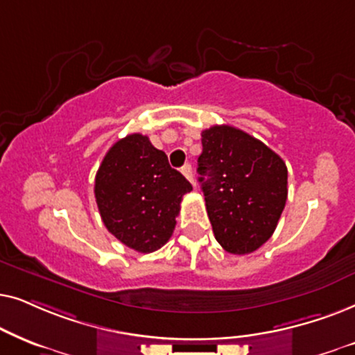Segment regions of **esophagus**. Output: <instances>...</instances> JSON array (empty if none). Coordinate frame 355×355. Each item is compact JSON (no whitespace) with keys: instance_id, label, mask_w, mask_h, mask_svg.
<instances>
[{"instance_id":"obj_1","label":"esophagus","mask_w":355,"mask_h":355,"mask_svg":"<svg viewBox=\"0 0 355 355\" xmlns=\"http://www.w3.org/2000/svg\"><path fill=\"white\" fill-rule=\"evenodd\" d=\"M182 173L185 175V177L193 183V185H196V183H195V175H193V168H191L190 164L183 165V167H182Z\"/></svg>"}]
</instances>
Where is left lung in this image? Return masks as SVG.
I'll use <instances>...</instances> for the list:
<instances>
[{
	"instance_id": "1",
	"label": "left lung",
	"mask_w": 355,
	"mask_h": 355,
	"mask_svg": "<svg viewBox=\"0 0 355 355\" xmlns=\"http://www.w3.org/2000/svg\"><path fill=\"white\" fill-rule=\"evenodd\" d=\"M198 180L212 232L225 252L247 254L276 230L287 200V167L245 131L216 125L201 133Z\"/></svg>"
}]
</instances>
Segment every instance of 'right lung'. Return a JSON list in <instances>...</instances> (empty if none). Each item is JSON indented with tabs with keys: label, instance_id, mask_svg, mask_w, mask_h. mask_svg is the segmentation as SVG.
I'll return each instance as SVG.
<instances>
[{
	"label": "right lung",
	"instance_id": "right-lung-1",
	"mask_svg": "<svg viewBox=\"0 0 355 355\" xmlns=\"http://www.w3.org/2000/svg\"><path fill=\"white\" fill-rule=\"evenodd\" d=\"M193 190L148 136L128 135L108 149L96 175V201L108 232L139 253L164 247L185 193Z\"/></svg>",
	"mask_w": 355,
	"mask_h": 355
}]
</instances>
